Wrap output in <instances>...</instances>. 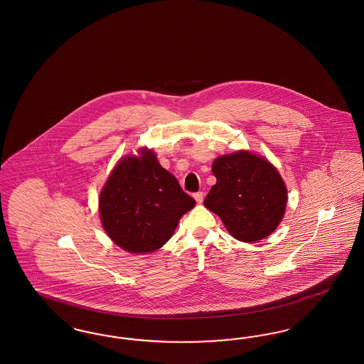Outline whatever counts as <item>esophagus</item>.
<instances>
[{"label":"esophagus","mask_w":364,"mask_h":364,"mask_svg":"<svg viewBox=\"0 0 364 364\" xmlns=\"http://www.w3.org/2000/svg\"><path fill=\"white\" fill-rule=\"evenodd\" d=\"M193 198H195V200H196L198 203H202V202H203L204 193L202 191L195 192V193H193Z\"/></svg>","instance_id":"1"}]
</instances>
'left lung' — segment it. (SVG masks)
Segmentation results:
<instances>
[{
    "mask_svg": "<svg viewBox=\"0 0 364 364\" xmlns=\"http://www.w3.org/2000/svg\"><path fill=\"white\" fill-rule=\"evenodd\" d=\"M213 173L217 184L204 205L222 219L234 238L253 242L277 229L284 215L287 189L268 161L237 151L214 161Z\"/></svg>",
    "mask_w": 364,
    "mask_h": 364,
    "instance_id": "1",
    "label": "left lung"
}]
</instances>
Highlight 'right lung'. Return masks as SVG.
Wrapping results in <instances>:
<instances>
[{"mask_svg": "<svg viewBox=\"0 0 364 364\" xmlns=\"http://www.w3.org/2000/svg\"><path fill=\"white\" fill-rule=\"evenodd\" d=\"M99 202L104 230L131 253L162 247L175 233L180 218L196 203L147 149L142 157L130 156L117 164Z\"/></svg>", "mask_w": 364, "mask_h": 364, "instance_id": "1", "label": "right lung"}]
</instances>
